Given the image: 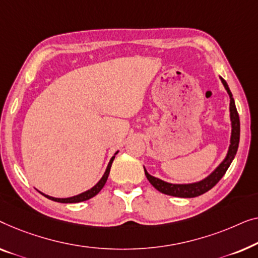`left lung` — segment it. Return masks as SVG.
<instances>
[{"label":"left lung","instance_id":"left-lung-1","mask_svg":"<svg viewBox=\"0 0 258 258\" xmlns=\"http://www.w3.org/2000/svg\"><path fill=\"white\" fill-rule=\"evenodd\" d=\"M221 81H222L224 88H226L227 92L230 97V119H231V127H233V130H231L229 151H228L226 159H224L222 164L217 167V168L214 170L208 177H206L205 180L200 181V182L189 183V184H173V183L165 182V181L150 175V174L146 172V169L144 168L145 175H146L152 186H153L155 189L161 191V193L170 195V197H177V198H197L199 195L205 194L206 191L212 189V188L215 186L221 179H222V176L226 174L227 169L229 168L231 161L234 160L238 148V143H239V117H238L236 106H235L233 94H231L229 88H228L227 82L224 81L223 78H221Z\"/></svg>","mask_w":258,"mask_h":258}]
</instances>
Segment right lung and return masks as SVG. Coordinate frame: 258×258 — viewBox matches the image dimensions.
Wrapping results in <instances>:
<instances>
[{
    "instance_id": "right-lung-1",
    "label": "right lung",
    "mask_w": 258,
    "mask_h": 258,
    "mask_svg": "<svg viewBox=\"0 0 258 258\" xmlns=\"http://www.w3.org/2000/svg\"><path fill=\"white\" fill-rule=\"evenodd\" d=\"M117 153H118V152H117ZM117 153H115V154H117ZM113 160H114V157H112L110 162H108L106 172L104 173L103 177H101L99 182H98L94 187H92L90 190H86V191H84V193H82V194H79V195H76V197L67 198V199H57V198L49 197V195H45V194H43V193H41V194L44 195L45 198L50 199V200L56 201V202H61V203H77V202H82V201L89 200V199L96 197V195L101 190V188L105 186V183H106V181H107L108 174H110V169H111V166H112V162H113Z\"/></svg>"
}]
</instances>
